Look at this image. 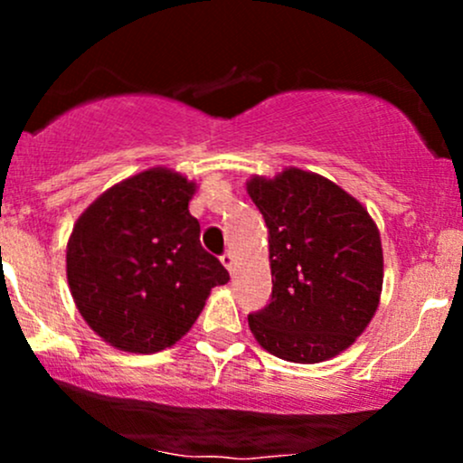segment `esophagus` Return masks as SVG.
I'll use <instances>...</instances> for the list:
<instances>
[{
	"label": "esophagus",
	"instance_id": "esophagus-1",
	"mask_svg": "<svg viewBox=\"0 0 463 463\" xmlns=\"http://www.w3.org/2000/svg\"><path fill=\"white\" fill-rule=\"evenodd\" d=\"M220 261L224 263V268L228 269V272H232V263H235V259H232V252H231V250H226V252L222 254Z\"/></svg>",
	"mask_w": 463,
	"mask_h": 463
}]
</instances>
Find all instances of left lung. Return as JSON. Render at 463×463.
<instances>
[{"label": "left lung", "mask_w": 463, "mask_h": 463, "mask_svg": "<svg viewBox=\"0 0 463 463\" xmlns=\"http://www.w3.org/2000/svg\"><path fill=\"white\" fill-rule=\"evenodd\" d=\"M268 226L272 294L248 316L257 342L285 361L320 364L346 350L379 307L383 250L376 224L331 180L285 169L252 178Z\"/></svg>", "instance_id": "left-lung-1"}]
</instances>
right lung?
Returning <instances> with one entry per match:
<instances>
[{
	"label": "right lung",
	"mask_w": 463,
	"mask_h": 463,
	"mask_svg": "<svg viewBox=\"0 0 463 463\" xmlns=\"http://www.w3.org/2000/svg\"><path fill=\"white\" fill-rule=\"evenodd\" d=\"M195 184L150 169L115 184L80 215L67 243V280L78 311L104 342L158 353L198 320L231 276L200 243L189 213Z\"/></svg>",
	"instance_id": "obj_1"
}]
</instances>
